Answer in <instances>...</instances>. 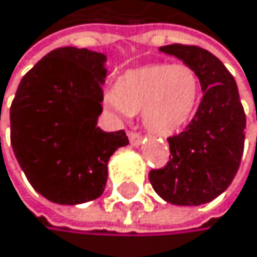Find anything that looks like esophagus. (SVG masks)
Returning a JSON list of instances; mask_svg holds the SVG:
<instances>
[{
  "instance_id": "34e87169",
  "label": "esophagus",
  "mask_w": 257,
  "mask_h": 257,
  "mask_svg": "<svg viewBox=\"0 0 257 257\" xmlns=\"http://www.w3.org/2000/svg\"><path fill=\"white\" fill-rule=\"evenodd\" d=\"M127 137H130L131 145H134V147H139L142 144V140H144L142 134L140 133H136V131H130V133H127Z\"/></svg>"
}]
</instances>
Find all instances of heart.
Masks as SVG:
<instances>
[{
    "label": "heart",
    "mask_w": 257,
    "mask_h": 257,
    "mask_svg": "<svg viewBox=\"0 0 257 257\" xmlns=\"http://www.w3.org/2000/svg\"><path fill=\"white\" fill-rule=\"evenodd\" d=\"M201 98L198 73L186 64H151L123 73L104 103L120 115L144 110V123L159 136L181 131Z\"/></svg>",
    "instance_id": "heart-1"
}]
</instances>
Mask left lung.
<instances>
[{
	"label": "left lung",
	"mask_w": 257,
	"mask_h": 257,
	"mask_svg": "<svg viewBox=\"0 0 257 257\" xmlns=\"http://www.w3.org/2000/svg\"><path fill=\"white\" fill-rule=\"evenodd\" d=\"M198 73L204 92L186 130L170 136V161L150 172L159 197L178 206L212 201L232 182L243 154L246 117L232 75L212 53L197 45H165Z\"/></svg>",
	"instance_id": "left-lung-1"
}]
</instances>
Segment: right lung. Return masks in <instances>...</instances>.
I'll list each match as a JSON object with an SVG mask.
<instances>
[{"instance_id": "right-lung-1", "label": "right lung", "mask_w": 257, "mask_h": 257, "mask_svg": "<svg viewBox=\"0 0 257 257\" xmlns=\"http://www.w3.org/2000/svg\"><path fill=\"white\" fill-rule=\"evenodd\" d=\"M106 56L65 46L46 54L20 81L11 106V144L31 186L46 200L79 204L98 198L107 162L130 144L123 130L96 126Z\"/></svg>"}]
</instances>
